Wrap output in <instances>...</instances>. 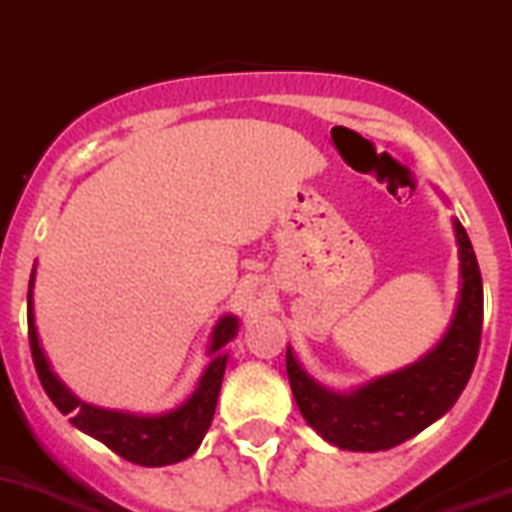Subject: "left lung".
Masks as SVG:
<instances>
[{
  "instance_id": "1",
  "label": "left lung",
  "mask_w": 512,
  "mask_h": 512,
  "mask_svg": "<svg viewBox=\"0 0 512 512\" xmlns=\"http://www.w3.org/2000/svg\"><path fill=\"white\" fill-rule=\"evenodd\" d=\"M453 231L461 260L453 320L435 349L419 362L338 393L309 377L291 346L286 349L296 406L309 427L330 445L359 453L395 448L448 414L466 388L482 341L484 289L474 247L458 218H453Z\"/></svg>"
}]
</instances>
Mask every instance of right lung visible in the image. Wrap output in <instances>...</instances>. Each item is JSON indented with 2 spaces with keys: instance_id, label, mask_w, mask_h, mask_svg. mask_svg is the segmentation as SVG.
<instances>
[{
  "instance_id": "1",
  "label": "right lung",
  "mask_w": 512,
  "mask_h": 512,
  "mask_svg": "<svg viewBox=\"0 0 512 512\" xmlns=\"http://www.w3.org/2000/svg\"><path fill=\"white\" fill-rule=\"evenodd\" d=\"M33 283H36V268L30 273L28 283V338L36 372L41 377L46 395L62 414H70V422L80 432L101 440L124 461L137 466H171L184 458H190L205 432H208L213 414H216L218 393H221L223 372L229 362V351L223 346L234 341L239 333V320L234 315H223L210 333V364L197 380V388L184 403L166 414H130V411H111L80 401L67 385L51 369L46 351L41 346L36 328V312H33Z\"/></svg>"
}]
</instances>
